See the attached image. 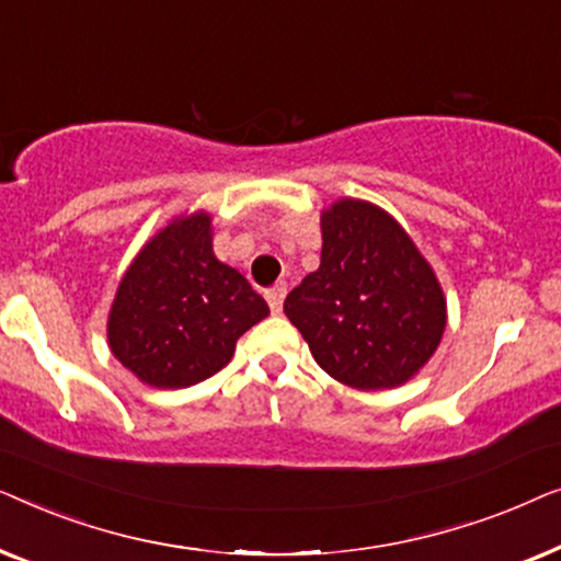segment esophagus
I'll list each match as a JSON object with an SVG mask.
<instances>
[{
	"label": "esophagus",
	"mask_w": 561,
	"mask_h": 561,
	"mask_svg": "<svg viewBox=\"0 0 561 561\" xmlns=\"http://www.w3.org/2000/svg\"><path fill=\"white\" fill-rule=\"evenodd\" d=\"M265 298H267V306H271V311L273 313H280L283 311V298H286V288L278 286V288L267 290Z\"/></svg>",
	"instance_id": "1"
}]
</instances>
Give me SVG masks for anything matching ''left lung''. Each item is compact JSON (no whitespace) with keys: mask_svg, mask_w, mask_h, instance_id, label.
<instances>
[{"mask_svg":"<svg viewBox=\"0 0 561 561\" xmlns=\"http://www.w3.org/2000/svg\"><path fill=\"white\" fill-rule=\"evenodd\" d=\"M321 263L283 304L327 375L357 390L409 382L439 347L447 298L411 234L378 204L321 209Z\"/></svg>","mask_w":561,"mask_h":561,"instance_id":"8db88e82","label":"left lung"}]
</instances>
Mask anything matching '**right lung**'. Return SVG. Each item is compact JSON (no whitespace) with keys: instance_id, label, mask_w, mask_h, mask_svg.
I'll return each mask as SVG.
<instances>
[{"instance_id":"1","label":"right lung","mask_w":561,"mask_h":561,"mask_svg":"<svg viewBox=\"0 0 561 561\" xmlns=\"http://www.w3.org/2000/svg\"><path fill=\"white\" fill-rule=\"evenodd\" d=\"M211 214L198 209L158 229L122 275L106 342L150 388L196 386L219 373L237 340L271 309L248 278L214 255Z\"/></svg>"}]
</instances>
